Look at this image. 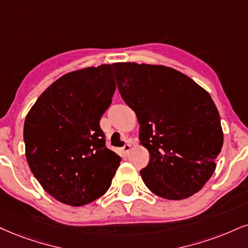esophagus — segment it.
<instances>
[{
  "label": "esophagus",
  "instance_id": "obj_1",
  "mask_svg": "<svg viewBox=\"0 0 248 248\" xmlns=\"http://www.w3.org/2000/svg\"><path fill=\"white\" fill-rule=\"evenodd\" d=\"M130 151H131V145H130V143H125L123 147L121 148L122 155H123V156H126V155L129 154Z\"/></svg>",
  "mask_w": 248,
  "mask_h": 248
}]
</instances>
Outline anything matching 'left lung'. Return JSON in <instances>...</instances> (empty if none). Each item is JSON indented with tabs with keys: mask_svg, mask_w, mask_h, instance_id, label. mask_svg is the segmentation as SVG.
Returning a JSON list of instances; mask_svg holds the SVG:
<instances>
[{
	"mask_svg": "<svg viewBox=\"0 0 248 248\" xmlns=\"http://www.w3.org/2000/svg\"><path fill=\"white\" fill-rule=\"evenodd\" d=\"M124 102L136 112L139 139L149 152L140 175L153 193L170 200L191 197L215 171L223 146L218 110L208 93L175 69L115 63Z\"/></svg>",
	"mask_w": 248,
	"mask_h": 248,
	"instance_id": "1",
	"label": "left lung"
}]
</instances>
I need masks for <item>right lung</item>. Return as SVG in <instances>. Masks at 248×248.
Returning <instances> with one entry per match:
<instances>
[{
	"label": "right lung",
	"mask_w": 248,
	"mask_h": 248,
	"mask_svg": "<svg viewBox=\"0 0 248 248\" xmlns=\"http://www.w3.org/2000/svg\"><path fill=\"white\" fill-rule=\"evenodd\" d=\"M115 91L112 65L78 70L53 82L26 116L27 163L60 202L84 206L111 185L121 157L107 148L100 119Z\"/></svg>",
	"instance_id": "obj_1"
}]
</instances>
